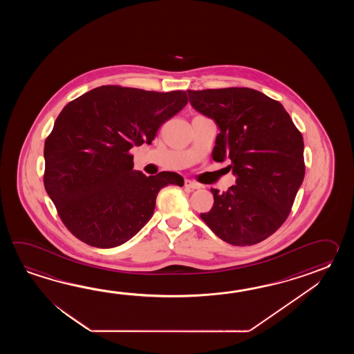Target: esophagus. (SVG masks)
I'll list each match as a JSON object with an SVG mask.
<instances>
[{"label": "esophagus", "mask_w": 354, "mask_h": 354, "mask_svg": "<svg viewBox=\"0 0 354 354\" xmlns=\"http://www.w3.org/2000/svg\"><path fill=\"white\" fill-rule=\"evenodd\" d=\"M185 187L189 188V189H198V188H201V185L192 182V180H185Z\"/></svg>", "instance_id": "esophagus-1"}]
</instances>
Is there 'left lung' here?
Instances as JSON below:
<instances>
[{
  "label": "left lung",
  "mask_w": 354,
  "mask_h": 354,
  "mask_svg": "<svg viewBox=\"0 0 354 354\" xmlns=\"http://www.w3.org/2000/svg\"><path fill=\"white\" fill-rule=\"evenodd\" d=\"M191 105L218 124L212 158L230 160L236 185L200 214L220 239L253 245L286 221L305 176L304 140L279 101L247 87L187 90Z\"/></svg>",
  "instance_id": "1"
}]
</instances>
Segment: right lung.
Listing matches in <instances>:
<instances>
[{"label":"right lung","mask_w":354,"mask_h":354,"mask_svg":"<svg viewBox=\"0 0 354 354\" xmlns=\"http://www.w3.org/2000/svg\"><path fill=\"white\" fill-rule=\"evenodd\" d=\"M187 102L185 91L109 84L62 110L46 140L44 186L75 238L97 248L121 245L151 220L162 188L183 186L174 172L134 171L130 149L151 144Z\"/></svg>","instance_id":"right-lung-1"}]
</instances>
